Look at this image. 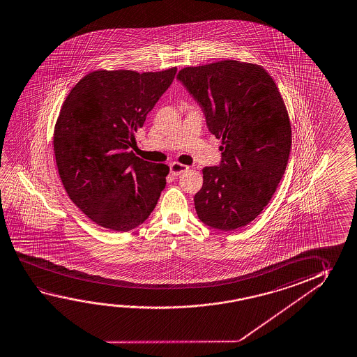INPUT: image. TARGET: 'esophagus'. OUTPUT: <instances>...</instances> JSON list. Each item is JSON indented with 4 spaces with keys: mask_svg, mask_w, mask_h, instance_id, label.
Returning <instances> with one entry per match:
<instances>
[{
    "mask_svg": "<svg viewBox=\"0 0 357 357\" xmlns=\"http://www.w3.org/2000/svg\"><path fill=\"white\" fill-rule=\"evenodd\" d=\"M188 169H189L188 165L178 163V162H173V163L170 164V173H172V176H181V173L187 172Z\"/></svg>",
    "mask_w": 357,
    "mask_h": 357,
    "instance_id": "34e87169",
    "label": "esophagus"
}]
</instances>
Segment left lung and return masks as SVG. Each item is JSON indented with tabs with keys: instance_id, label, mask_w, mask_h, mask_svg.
Listing matches in <instances>:
<instances>
[{
	"instance_id": "1",
	"label": "left lung",
	"mask_w": 357,
	"mask_h": 357,
	"mask_svg": "<svg viewBox=\"0 0 357 357\" xmlns=\"http://www.w3.org/2000/svg\"><path fill=\"white\" fill-rule=\"evenodd\" d=\"M178 79L222 139V164L203 169V187L194 197L199 219L224 231L245 227L287 169L291 124L279 88L261 66L235 59L184 67Z\"/></svg>"
}]
</instances>
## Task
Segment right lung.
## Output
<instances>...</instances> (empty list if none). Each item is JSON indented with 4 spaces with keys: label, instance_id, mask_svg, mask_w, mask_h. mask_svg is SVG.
Listing matches in <instances>:
<instances>
[{
    "label": "right lung",
    "instance_id": "right-lung-1",
    "mask_svg": "<svg viewBox=\"0 0 357 357\" xmlns=\"http://www.w3.org/2000/svg\"><path fill=\"white\" fill-rule=\"evenodd\" d=\"M176 73V67L94 70L66 97L53 132L59 178L70 200L100 227L129 231L158 203L169 167L129 149Z\"/></svg>",
    "mask_w": 357,
    "mask_h": 357
}]
</instances>
